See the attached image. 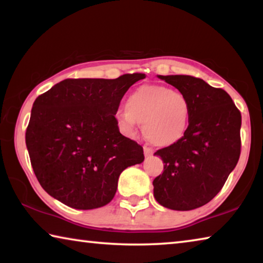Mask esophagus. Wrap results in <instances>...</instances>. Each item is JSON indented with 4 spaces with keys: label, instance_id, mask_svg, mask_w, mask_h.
Returning <instances> with one entry per match:
<instances>
[{
    "label": "esophagus",
    "instance_id": "34e87169",
    "mask_svg": "<svg viewBox=\"0 0 263 263\" xmlns=\"http://www.w3.org/2000/svg\"><path fill=\"white\" fill-rule=\"evenodd\" d=\"M153 153H154V151L152 148L147 147V146H144V154H145L146 158H148V157H151V155H153Z\"/></svg>",
    "mask_w": 263,
    "mask_h": 263
}]
</instances>
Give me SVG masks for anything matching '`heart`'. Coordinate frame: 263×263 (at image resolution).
I'll use <instances>...</instances> for the list:
<instances>
[{
    "label": "heart",
    "mask_w": 263,
    "mask_h": 263,
    "mask_svg": "<svg viewBox=\"0 0 263 263\" xmlns=\"http://www.w3.org/2000/svg\"><path fill=\"white\" fill-rule=\"evenodd\" d=\"M116 122L127 136H135L138 124L149 142L167 147L185 137L191 119V103L183 92L161 84H145L127 96L125 110L117 111Z\"/></svg>",
    "instance_id": "obj_1"
}]
</instances>
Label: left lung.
Listing matches in <instances>:
<instances>
[{
	"label": "left lung",
	"instance_id": "8db88e82",
	"mask_svg": "<svg viewBox=\"0 0 263 263\" xmlns=\"http://www.w3.org/2000/svg\"><path fill=\"white\" fill-rule=\"evenodd\" d=\"M188 97L191 119L185 137L157 151L163 173L153 181L159 204L177 211L205 205L224 186L241 151V114L231 96L190 75H158Z\"/></svg>",
	"mask_w": 263,
	"mask_h": 263
}]
</instances>
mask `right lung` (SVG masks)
Returning a JSON list of instances; mask_svg holds the SVG:
<instances>
[{
  "label": "right lung",
  "instance_id": "obj_1",
  "mask_svg": "<svg viewBox=\"0 0 263 263\" xmlns=\"http://www.w3.org/2000/svg\"><path fill=\"white\" fill-rule=\"evenodd\" d=\"M145 78L67 79L35 99L25 142L48 195L79 210L112 201L121 173L145 159L141 146L119 132L115 117L128 88Z\"/></svg>",
  "mask_w": 263,
  "mask_h": 263
}]
</instances>
